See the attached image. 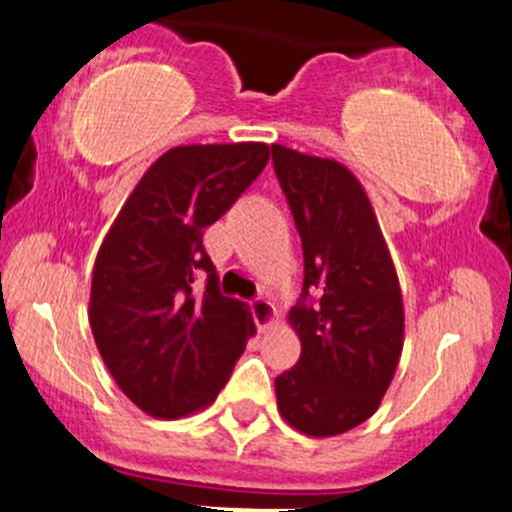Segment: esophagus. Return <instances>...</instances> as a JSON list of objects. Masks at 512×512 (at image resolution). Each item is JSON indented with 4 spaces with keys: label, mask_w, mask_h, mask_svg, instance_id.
<instances>
[{
    "label": "esophagus",
    "mask_w": 512,
    "mask_h": 512,
    "mask_svg": "<svg viewBox=\"0 0 512 512\" xmlns=\"http://www.w3.org/2000/svg\"><path fill=\"white\" fill-rule=\"evenodd\" d=\"M250 312H252V319H255V324L262 329V332H265V329H270L277 319L275 304L267 302V299H252Z\"/></svg>",
    "instance_id": "1"
}]
</instances>
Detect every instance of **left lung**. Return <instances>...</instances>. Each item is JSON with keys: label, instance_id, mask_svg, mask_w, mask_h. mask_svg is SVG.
<instances>
[{"label": "left lung", "instance_id": "1", "mask_svg": "<svg viewBox=\"0 0 512 512\" xmlns=\"http://www.w3.org/2000/svg\"><path fill=\"white\" fill-rule=\"evenodd\" d=\"M304 255L289 324L302 342L275 379L277 409L304 436L352 431L374 416L404 349V299L366 190L347 165L272 146Z\"/></svg>", "mask_w": 512, "mask_h": 512}]
</instances>
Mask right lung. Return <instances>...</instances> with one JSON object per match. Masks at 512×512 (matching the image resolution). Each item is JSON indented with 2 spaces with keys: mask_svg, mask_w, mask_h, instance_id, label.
I'll use <instances>...</instances> for the list:
<instances>
[{
  "mask_svg": "<svg viewBox=\"0 0 512 512\" xmlns=\"http://www.w3.org/2000/svg\"><path fill=\"white\" fill-rule=\"evenodd\" d=\"M267 160V143L170 148L103 237L91 332L118 389L148 416L180 418L213 404L255 334L250 307L220 294L203 232ZM198 271L209 272L203 298L192 292Z\"/></svg>",
  "mask_w": 512,
  "mask_h": 512,
  "instance_id": "1",
  "label": "right lung"
}]
</instances>
